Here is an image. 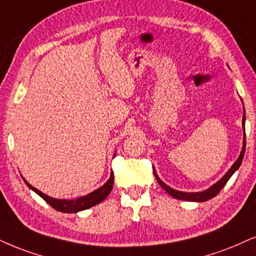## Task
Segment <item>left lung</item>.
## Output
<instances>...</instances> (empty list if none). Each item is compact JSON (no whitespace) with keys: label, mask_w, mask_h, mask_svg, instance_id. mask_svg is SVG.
<instances>
[{"label":"left lung","mask_w":256,"mask_h":256,"mask_svg":"<svg viewBox=\"0 0 256 256\" xmlns=\"http://www.w3.org/2000/svg\"><path fill=\"white\" fill-rule=\"evenodd\" d=\"M244 123H246V112H244V118H242V127H244V144H242L241 153H240L238 160H236V162L232 164V166L228 170V172H226V174L223 176L218 182H216L215 184L211 185L209 188H206V190L200 191V192H182V191L174 190V188H170L168 185H166L165 182H164L162 179L159 178V176H158L156 172V168H154V167H153V173H154V176H156V182H159L160 186H162V188L167 192V194H171L173 198H176V200H188V202H206V200H211V198H214L217 194H218L220 190H222L223 188H224V185L226 184V182L229 180L230 176H232L236 171H238V167L241 166L242 160H244V152H246V129H244Z\"/></svg>","instance_id":"1"}]
</instances>
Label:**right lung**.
<instances>
[{
	"instance_id": "add662e5",
	"label": "right lung",
	"mask_w": 256,
	"mask_h": 256,
	"mask_svg": "<svg viewBox=\"0 0 256 256\" xmlns=\"http://www.w3.org/2000/svg\"><path fill=\"white\" fill-rule=\"evenodd\" d=\"M114 156H115V154H114ZM22 179L26 182L28 188H30V190H33L36 194H39L42 200H45L46 203H48L52 208H54L56 211H60V212L65 214H74L78 212V211L90 209L91 206H94V205L100 203V202H103L106 197H108L109 194L112 190L114 185V173L112 171V173H110V178L106 180V184L100 186L97 190L90 192V194L85 196H80V197L74 198V200H58V198L50 197V196L42 194V192L38 190L34 186H32L24 176H22Z\"/></svg>"
}]
</instances>
